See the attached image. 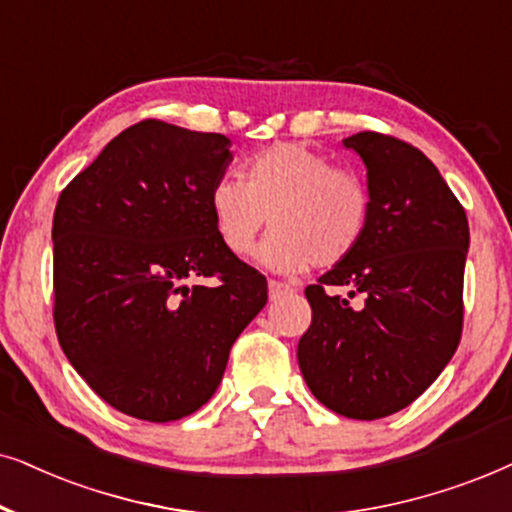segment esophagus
Returning <instances> with one entry per match:
<instances>
[{
	"label": "esophagus",
	"instance_id": "34e87169",
	"mask_svg": "<svg viewBox=\"0 0 512 512\" xmlns=\"http://www.w3.org/2000/svg\"><path fill=\"white\" fill-rule=\"evenodd\" d=\"M290 292H292L290 285H285V283H281V281H269V297H271V299H278V297H283V295H290Z\"/></svg>",
	"mask_w": 512,
	"mask_h": 512
}]
</instances>
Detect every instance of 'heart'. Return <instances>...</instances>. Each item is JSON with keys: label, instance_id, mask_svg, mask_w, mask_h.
<instances>
[{"label": "heart", "instance_id": "obj_1", "mask_svg": "<svg viewBox=\"0 0 512 512\" xmlns=\"http://www.w3.org/2000/svg\"><path fill=\"white\" fill-rule=\"evenodd\" d=\"M243 177H220L208 196L217 238L231 255H250L267 224L274 231L262 243L260 262L278 274L335 267L363 243L370 189L327 156L281 142L252 156Z\"/></svg>", "mask_w": 512, "mask_h": 512}]
</instances>
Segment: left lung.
<instances>
[{
  "label": "left lung",
  "mask_w": 512,
  "mask_h": 512,
  "mask_svg": "<svg viewBox=\"0 0 512 512\" xmlns=\"http://www.w3.org/2000/svg\"><path fill=\"white\" fill-rule=\"evenodd\" d=\"M344 147L365 163L372 215L358 250L304 290L313 316L297 360L320 403L372 421L414 403L452 360L470 234L466 210L417 147L372 131ZM330 284L364 302L330 296Z\"/></svg>",
  "instance_id": "8db88e82"
}]
</instances>
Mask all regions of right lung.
<instances>
[{
  "mask_svg": "<svg viewBox=\"0 0 512 512\" xmlns=\"http://www.w3.org/2000/svg\"><path fill=\"white\" fill-rule=\"evenodd\" d=\"M229 147L227 135L140 121L58 199V342L128 417L163 424L206 405L236 337L267 304V278L224 248L210 215Z\"/></svg>",
  "mask_w": 512,
  "mask_h": 512,
  "instance_id": "obj_1",
  "label": "right lung"
}]
</instances>
